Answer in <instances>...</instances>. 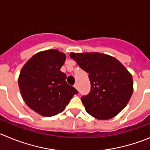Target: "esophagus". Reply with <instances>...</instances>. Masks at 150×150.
Segmentation results:
<instances>
[{
  "label": "esophagus",
  "mask_w": 150,
  "mask_h": 150,
  "mask_svg": "<svg viewBox=\"0 0 150 150\" xmlns=\"http://www.w3.org/2000/svg\"><path fill=\"white\" fill-rule=\"evenodd\" d=\"M74 87H75L76 89H78V84H77V83H75V85H74Z\"/></svg>",
  "instance_id": "34e87169"
}]
</instances>
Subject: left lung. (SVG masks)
<instances>
[{
  "instance_id": "obj_1",
  "label": "left lung",
  "mask_w": 150,
  "mask_h": 150,
  "mask_svg": "<svg viewBox=\"0 0 150 150\" xmlns=\"http://www.w3.org/2000/svg\"><path fill=\"white\" fill-rule=\"evenodd\" d=\"M69 56L88 73L91 90L81 97L87 113L102 120L117 116L133 94L131 74L121 62L108 55L71 53Z\"/></svg>"
}]
</instances>
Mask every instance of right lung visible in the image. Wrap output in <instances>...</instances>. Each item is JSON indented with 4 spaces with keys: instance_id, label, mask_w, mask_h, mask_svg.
Wrapping results in <instances>:
<instances>
[{
    "instance_id": "add662e5",
    "label": "right lung",
    "mask_w": 150,
    "mask_h": 150,
    "mask_svg": "<svg viewBox=\"0 0 150 150\" xmlns=\"http://www.w3.org/2000/svg\"><path fill=\"white\" fill-rule=\"evenodd\" d=\"M66 55L57 50L40 52L23 66L18 78L20 93L25 104L44 117L63 111L78 91L67 83L60 70Z\"/></svg>"
}]
</instances>
